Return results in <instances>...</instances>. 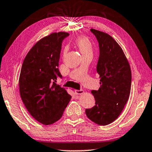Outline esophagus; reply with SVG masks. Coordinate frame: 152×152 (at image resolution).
<instances>
[{
    "instance_id": "esophagus-1",
    "label": "esophagus",
    "mask_w": 152,
    "mask_h": 152,
    "mask_svg": "<svg viewBox=\"0 0 152 152\" xmlns=\"http://www.w3.org/2000/svg\"><path fill=\"white\" fill-rule=\"evenodd\" d=\"M84 93L83 90H76L75 91V94L76 95H82Z\"/></svg>"
}]
</instances>
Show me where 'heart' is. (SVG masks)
<instances>
[{
	"mask_svg": "<svg viewBox=\"0 0 152 152\" xmlns=\"http://www.w3.org/2000/svg\"><path fill=\"white\" fill-rule=\"evenodd\" d=\"M75 43L79 50H80L83 56L86 55V54H93L92 43L91 42V41L87 37H83V36L79 37L76 39Z\"/></svg>",
	"mask_w": 152,
	"mask_h": 152,
	"instance_id": "obj_1",
	"label": "heart"
}]
</instances>
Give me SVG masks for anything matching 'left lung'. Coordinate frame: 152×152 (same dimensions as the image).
<instances>
[{
    "mask_svg": "<svg viewBox=\"0 0 152 152\" xmlns=\"http://www.w3.org/2000/svg\"><path fill=\"white\" fill-rule=\"evenodd\" d=\"M99 43L97 72L100 87L92 90L96 105L85 113L88 118L100 126L112 123L119 116L130 94L132 74L121 46L107 33L91 28Z\"/></svg>",
    "mask_w": 152,
    "mask_h": 152,
    "instance_id": "8db88e82",
    "label": "left lung"
}]
</instances>
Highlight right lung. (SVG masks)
<instances>
[{
    "label": "right lung",
    "mask_w": 152,
    "mask_h": 152,
    "mask_svg": "<svg viewBox=\"0 0 152 152\" xmlns=\"http://www.w3.org/2000/svg\"><path fill=\"white\" fill-rule=\"evenodd\" d=\"M68 33H53L36 43L26 54L19 78L21 99L34 119L50 125L61 118L71 99L67 91L54 83L62 76L58 61L63 40Z\"/></svg>",
    "instance_id": "obj_1"
}]
</instances>
